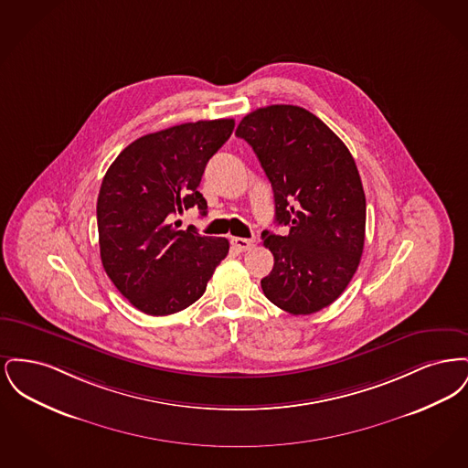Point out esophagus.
Masks as SVG:
<instances>
[{"instance_id":"obj_1","label":"esophagus","mask_w":468,"mask_h":468,"mask_svg":"<svg viewBox=\"0 0 468 468\" xmlns=\"http://www.w3.org/2000/svg\"><path fill=\"white\" fill-rule=\"evenodd\" d=\"M231 245H233L239 252H245V250H249V249H252V247H254V240H252V239H240V237H235V239H231Z\"/></svg>"}]
</instances>
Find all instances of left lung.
<instances>
[{
    "mask_svg": "<svg viewBox=\"0 0 468 468\" xmlns=\"http://www.w3.org/2000/svg\"><path fill=\"white\" fill-rule=\"evenodd\" d=\"M235 134L271 184L275 223L290 228L261 235L275 260L261 279L265 296L294 315L328 307L351 282L365 244L367 201L355 159L319 117L296 105L250 112Z\"/></svg>",
    "mask_w": 468,
    "mask_h": 468,
    "instance_id": "obj_1",
    "label": "left lung"
}]
</instances>
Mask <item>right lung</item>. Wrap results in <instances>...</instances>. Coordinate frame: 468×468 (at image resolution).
I'll use <instances>...</instances> for the list:
<instances>
[{
    "mask_svg": "<svg viewBox=\"0 0 468 468\" xmlns=\"http://www.w3.org/2000/svg\"><path fill=\"white\" fill-rule=\"evenodd\" d=\"M233 128V119H216L145 134L107 170L96 205L101 263L138 311H184L226 258V239L201 237L195 226L178 229L174 219L195 207L207 214L201 176Z\"/></svg>",
    "mask_w": 468,
    "mask_h": 468,
    "instance_id": "1",
    "label": "right lung"
}]
</instances>
